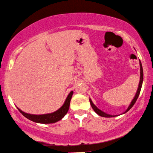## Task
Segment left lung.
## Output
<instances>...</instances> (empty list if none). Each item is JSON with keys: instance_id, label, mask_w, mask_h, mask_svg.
Wrapping results in <instances>:
<instances>
[{"instance_id": "1", "label": "left lung", "mask_w": 153, "mask_h": 153, "mask_svg": "<svg viewBox=\"0 0 153 153\" xmlns=\"http://www.w3.org/2000/svg\"><path fill=\"white\" fill-rule=\"evenodd\" d=\"M140 82H139V85H138V90H137L136 95H135L134 98H133L132 101H131L130 105L128 106V109L126 110V111L123 112V114L126 113L127 111H129V110H130L131 108H132L133 106L134 105V104L136 103V100H137V99H138V97L139 96V94H140V90H141V87H142V84H143V67H142V64H141L140 61ZM90 104H91V107H92V109H93L94 111H95L98 115L101 116V117H102L109 118V117H117V115L108 114H106L105 112L102 111V110L98 109V108L95 105H94V104H93V102H92V100H91V99H90Z\"/></svg>"}]
</instances>
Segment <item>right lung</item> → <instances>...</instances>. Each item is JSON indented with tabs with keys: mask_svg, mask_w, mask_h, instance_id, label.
<instances>
[{
	"mask_svg": "<svg viewBox=\"0 0 153 153\" xmlns=\"http://www.w3.org/2000/svg\"><path fill=\"white\" fill-rule=\"evenodd\" d=\"M73 94V92L71 91L68 95L66 100H65L64 104H63L62 107L58 109L57 111L53 112V113L46 114L41 115L30 114L25 113V112L22 111L18 107L17 108L25 117L31 120V121H34V122L39 123H53L60 121L61 119H62L64 117V116L67 114V112L69 109V107H70V102L71 98H72Z\"/></svg>",
	"mask_w": 153,
	"mask_h": 153,
	"instance_id": "right-lung-1",
	"label": "right lung"
}]
</instances>
